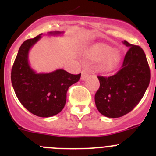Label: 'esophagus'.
Returning a JSON list of instances; mask_svg holds the SVG:
<instances>
[{"label": "esophagus", "instance_id": "esophagus-1", "mask_svg": "<svg viewBox=\"0 0 156 156\" xmlns=\"http://www.w3.org/2000/svg\"><path fill=\"white\" fill-rule=\"evenodd\" d=\"M88 75H89V73H88L87 70L86 69H83L82 71V76H81V80H85L87 78Z\"/></svg>", "mask_w": 156, "mask_h": 156}]
</instances>
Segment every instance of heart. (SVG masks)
Returning <instances> with one entry per match:
<instances>
[{
  "instance_id": "b5f03b06",
  "label": "heart",
  "mask_w": 156,
  "mask_h": 156,
  "mask_svg": "<svg viewBox=\"0 0 156 156\" xmlns=\"http://www.w3.org/2000/svg\"><path fill=\"white\" fill-rule=\"evenodd\" d=\"M90 58L94 61H102L101 69L108 71L119 62L120 55L118 51H114L113 48L108 45H100L90 51Z\"/></svg>"
}]
</instances>
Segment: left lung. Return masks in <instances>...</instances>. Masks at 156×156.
<instances>
[{"mask_svg": "<svg viewBox=\"0 0 156 156\" xmlns=\"http://www.w3.org/2000/svg\"><path fill=\"white\" fill-rule=\"evenodd\" d=\"M122 43L129 48L121 69L111 76H98L100 87L94 96L101 114L119 118L129 113L140 102L150 82V69L140 46Z\"/></svg>", "mask_w": 156, "mask_h": 156, "instance_id": "obj_1", "label": "left lung"}]
</instances>
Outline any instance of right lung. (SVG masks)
Instances as JSON below:
<instances>
[{"label":"right lung","mask_w":156,"mask_h":156,"mask_svg":"<svg viewBox=\"0 0 156 156\" xmlns=\"http://www.w3.org/2000/svg\"><path fill=\"white\" fill-rule=\"evenodd\" d=\"M61 32H50L57 35ZM41 35L27 40L19 48L14 62L11 80L14 90L21 104L29 112L40 117L57 115L64 108L66 93L72 84L78 82L81 73H69L57 69L49 73H37L29 65L30 49L41 39Z\"/></svg>","instance_id":"1"}]
</instances>
